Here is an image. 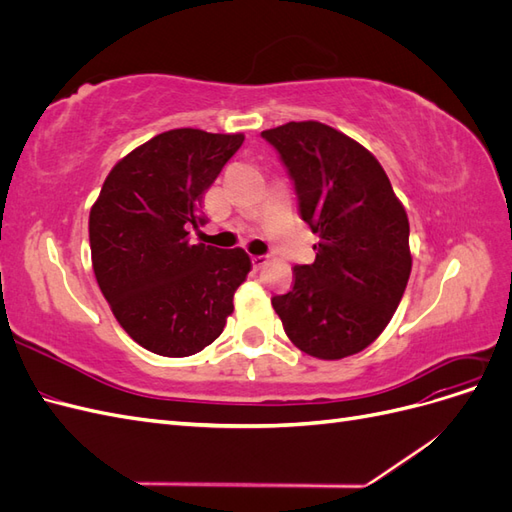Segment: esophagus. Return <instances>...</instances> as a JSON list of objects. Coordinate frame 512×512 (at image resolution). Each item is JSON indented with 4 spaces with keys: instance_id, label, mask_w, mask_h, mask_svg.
I'll return each instance as SVG.
<instances>
[{
    "instance_id": "esophagus-1",
    "label": "esophagus",
    "mask_w": 512,
    "mask_h": 512,
    "mask_svg": "<svg viewBox=\"0 0 512 512\" xmlns=\"http://www.w3.org/2000/svg\"><path fill=\"white\" fill-rule=\"evenodd\" d=\"M252 265L254 269H262L267 265V256H252Z\"/></svg>"
}]
</instances>
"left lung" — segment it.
Wrapping results in <instances>:
<instances>
[{
    "mask_svg": "<svg viewBox=\"0 0 512 512\" xmlns=\"http://www.w3.org/2000/svg\"><path fill=\"white\" fill-rule=\"evenodd\" d=\"M262 138L280 153L299 213L320 241L312 265L292 269L294 286L271 299L290 342L337 361L386 329L412 271L410 224L371 153L320 121H290Z\"/></svg>",
    "mask_w": 512,
    "mask_h": 512,
    "instance_id": "obj_1",
    "label": "left lung"
}]
</instances>
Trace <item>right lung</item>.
I'll list each match as a JSON object with an SVG mask.
<instances>
[{"mask_svg": "<svg viewBox=\"0 0 512 512\" xmlns=\"http://www.w3.org/2000/svg\"><path fill=\"white\" fill-rule=\"evenodd\" d=\"M243 134L179 128L153 136L108 173L89 213L91 265L117 322L136 344L190 356L213 344L252 260L241 247L192 243L203 196Z\"/></svg>", "mask_w": 512, "mask_h": 512, "instance_id": "1", "label": "right lung"}]
</instances>
